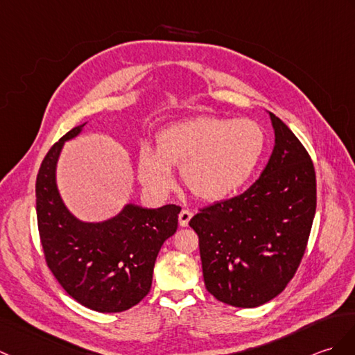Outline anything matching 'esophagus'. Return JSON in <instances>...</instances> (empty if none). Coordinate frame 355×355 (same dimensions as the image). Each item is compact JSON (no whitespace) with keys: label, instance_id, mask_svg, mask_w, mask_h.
Instances as JSON below:
<instances>
[{"label":"esophagus","instance_id":"obj_1","mask_svg":"<svg viewBox=\"0 0 355 355\" xmlns=\"http://www.w3.org/2000/svg\"><path fill=\"white\" fill-rule=\"evenodd\" d=\"M192 218V211L191 210H181L180 215H178V222H180V227H187L189 225V220Z\"/></svg>","mask_w":355,"mask_h":355}]
</instances>
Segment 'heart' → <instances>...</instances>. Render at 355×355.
<instances>
[{
  "instance_id": "heart-1",
  "label": "heart",
  "mask_w": 355,
  "mask_h": 355,
  "mask_svg": "<svg viewBox=\"0 0 355 355\" xmlns=\"http://www.w3.org/2000/svg\"><path fill=\"white\" fill-rule=\"evenodd\" d=\"M266 146V135L252 119L198 116L175 122L157 135L155 150L139 154V178L163 195L181 168L184 186L204 201H220L248 183Z\"/></svg>"
}]
</instances>
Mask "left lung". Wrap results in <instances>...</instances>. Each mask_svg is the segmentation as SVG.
<instances>
[{
  "label": "left lung",
  "mask_w": 355,
  "mask_h": 355,
  "mask_svg": "<svg viewBox=\"0 0 355 355\" xmlns=\"http://www.w3.org/2000/svg\"><path fill=\"white\" fill-rule=\"evenodd\" d=\"M270 159L241 195L204 207L189 222L200 239L205 289L228 306L275 298L296 274L316 211V174L306 148L269 113Z\"/></svg>",
  "instance_id": "1"
}]
</instances>
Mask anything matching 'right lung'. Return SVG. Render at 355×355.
Here are the masks:
<instances>
[{"instance_id":"add662e5","label":"right lung","mask_w":355,"mask_h":355,"mask_svg":"<svg viewBox=\"0 0 355 355\" xmlns=\"http://www.w3.org/2000/svg\"><path fill=\"white\" fill-rule=\"evenodd\" d=\"M68 131L40 163L36 211L45 261L69 296L90 310L118 313L142 301L151 289L153 270L163 242L177 232L180 205L144 209L127 204L118 216L89 224L64 207L55 184V164Z\"/></svg>"}]
</instances>
